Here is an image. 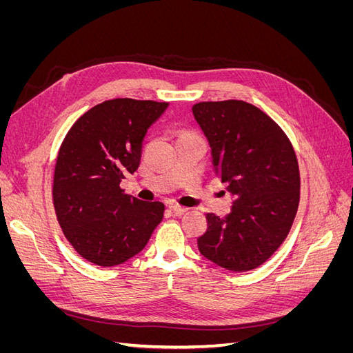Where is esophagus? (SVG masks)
Returning <instances> with one entry per match:
<instances>
[{"instance_id":"1","label":"esophagus","mask_w":353,"mask_h":353,"mask_svg":"<svg viewBox=\"0 0 353 353\" xmlns=\"http://www.w3.org/2000/svg\"><path fill=\"white\" fill-rule=\"evenodd\" d=\"M169 209L172 210V212H176V213H184V212L188 210L187 208L178 205V203H169Z\"/></svg>"}]
</instances>
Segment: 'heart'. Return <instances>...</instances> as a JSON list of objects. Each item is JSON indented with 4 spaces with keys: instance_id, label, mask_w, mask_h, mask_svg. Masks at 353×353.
I'll return each mask as SVG.
<instances>
[{
    "instance_id": "b5f03b06",
    "label": "heart",
    "mask_w": 353,
    "mask_h": 353,
    "mask_svg": "<svg viewBox=\"0 0 353 353\" xmlns=\"http://www.w3.org/2000/svg\"><path fill=\"white\" fill-rule=\"evenodd\" d=\"M184 135H185V134H184Z\"/></svg>"
}]
</instances>
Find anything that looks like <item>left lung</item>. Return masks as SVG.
I'll use <instances>...</instances> for the list:
<instances>
[{
  "label": "left lung",
  "instance_id": "1",
  "mask_svg": "<svg viewBox=\"0 0 353 353\" xmlns=\"http://www.w3.org/2000/svg\"><path fill=\"white\" fill-rule=\"evenodd\" d=\"M193 114L212 148V163L232 208L225 218L208 213L197 239L200 253L234 272L258 268L290 231L301 199L293 145L281 128L241 100L203 101Z\"/></svg>",
  "mask_w": 353,
  "mask_h": 353
}]
</instances>
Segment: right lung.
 Instances as JSON below:
<instances>
[{
  "label": "right lung",
  "instance_id": "1",
  "mask_svg": "<svg viewBox=\"0 0 353 353\" xmlns=\"http://www.w3.org/2000/svg\"><path fill=\"white\" fill-rule=\"evenodd\" d=\"M169 103L114 99L73 123L59 150L52 201L60 227L83 259L114 266L140 253L163 219L162 201L121 188L140 166L143 140Z\"/></svg>",
  "mask_w": 353,
  "mask_h": 353
}]
</instances>
